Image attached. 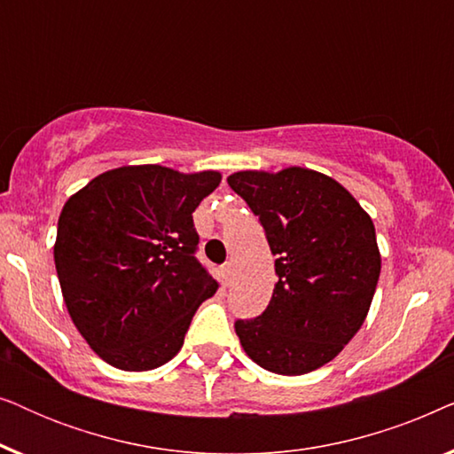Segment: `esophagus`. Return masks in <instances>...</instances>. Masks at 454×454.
Returning <instances> with one entry per match:
<instances>
[{
    "instance_id": "1",
    "label": "esophagus",
    "mask_w": 454,
    "mask_h": 454,
    "mask_svg": "<svg viewBox=\"0 0 454 454\" xmlns=\"http://www.w3.org/2000/svg\"><path fill=\"white\" fill-rule=\"evenodd\" d=\"M231 275H233V266L227 262V264L221 269V281H223V285H225V287H227L229 283H231Z\"/></svg>"
}]
</instances>
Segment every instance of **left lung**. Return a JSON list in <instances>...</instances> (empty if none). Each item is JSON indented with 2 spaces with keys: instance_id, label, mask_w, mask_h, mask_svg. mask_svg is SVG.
<instances>
[{
  "instance_id": "1",
  "label": "left lung",
  "mask_w": 454,
  "mask_h": 454,
  "mask_svg": "<svg viewBox=\"0 0 454 454\" xmlns=\"http://www.w3.org/2000/svg\"><path fill=\"white\" fill-rule=\"evenodd\" d=\"M264 227L278 281L269 306L235 320L244 351L283 376L318 370L364 325L380 277L374 223L333 177L289 167L227 177Z\"/></svg>"
}]
</instances>
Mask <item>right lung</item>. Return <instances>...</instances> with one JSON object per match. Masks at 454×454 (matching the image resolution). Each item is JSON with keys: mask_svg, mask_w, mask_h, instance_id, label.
<instances>
[{"mask_svg": "<svg viewBox=\"0 0 454 454\" xmlns=\"http://www.w3.org/2000/svg\"><path fill=\"white\" fill-rule=\"evenodd\" d=\"M219 184L216 171L120 167L66 202L53 247L61 294L86 343L114 368L169 362L215 295L192 213Z\"/></svg>", "mask_w": 454, "mask_h": 454, "instance_id": "obj_1", "label": "right lung"}]
</instances>
